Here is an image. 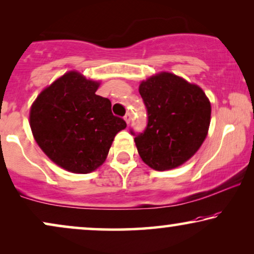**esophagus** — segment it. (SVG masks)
<instances>
[{
  "label": "esophagus",
  "instance_id": "obj_1",
  "mask_svg": "<svg viewBox=\"0 0 254 254\" xmlns=\"http://www.w3.org/2000/svg\"><path fill=\"white\" fill-rule=\"evenodd\" d=\"M124 119H125V121H126L127 124H129L130 123V120H131V114L128 112V113H126V116L124 117Z\"/></svg>",
  "mask_w": 254,
  "mask_h": 254
}]
</instances>
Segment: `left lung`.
<instances>
[{"label": "left lung", "mask_w": 254, "mask_h": 254, "mask_svg": "<svg viewBox=\"0 0 254 254\" xmlns=\"http://www.w3.org/2000/svg\"><path fill=\"white\" fill-rule=\"evenodd\" d=\"M148 124L135 134L138 155L157 171L182 165L199 150L207 136L211 107L202 89L171 72H159L138 88Z\"/></svg>", "instance_id": "left-lung-1"}]
</instances>
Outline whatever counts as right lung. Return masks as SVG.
Segmentation results:
<instances>
[{
	"mask_svg": "<svg viewBox=\"0 0 254 254\" xmlns=\"http://www.w3.org/2000/svg\"><path fill=\"white\" fill-rule=\"evenodd\" d=\"M99 82L77 71L64 76L40 92L30 111L34 140L61 168L89 173L105 162L114 136L126 128L113 116L110 99L96 95Z\"/></svg>",
	"mask_w": 254,
	"mask_h": 254,
	"instance_id": "obj_1",
	"label": "right lung"
}]
</instances>
